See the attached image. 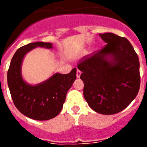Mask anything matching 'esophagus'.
<instances>
[{
    "instance_id": "obj_1",
    "label": "esophagus",
    "mask_w": 147,
    "mask_h": 147,
    "mask_svg": "<svg viewBox=\"0 0 147 147\" xmlns=\"http://www.w3.org/2000/svg\"><path fill=\"white\" fill-rule=\"evenodd\" d=\"M81 74H82L81 71H80V70H79V69H77V71H76V76L79 78L80 76H81Z\"/></svg>"
}]
</instances>
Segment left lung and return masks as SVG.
<instances>
[{
  "mask_svg": "<svg viewBox=\"0 0 147 147\" xmlns=\"http://www.w3.org/2000/svg\"><path fill=\"white\" fill-rule=\"evenodd\" d=\"M106 45L85 56L77 67L84 82V97L95 112H121L139 91V59L129 40L113 33L99 34Z\"/></svg>",
  "mask_w": 147,
  "mask_h": 147,
  "instance_id": "1",
  "label": "left lung"
}]
</instances>
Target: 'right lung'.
Returning a JSON list of instances; mask_svg holds the SVG:
<instances>
[{
	"instance_id": "1",
	"label": "right lung",
	"mask_w": 147,
	"mask_h": 147,
	"mask_svg": "<svg viewBox=\"0 0 147 147\" xmlns=\"http://www.w3.org/2000/svg\"><path fill=\"white\" fill-rule=\"evenodd\" d=\"M37 46L52 49V44L43 42H32L18 49L8 70L7 82L17 109L30 119L45 121L56 117L62 110L66 93L76 80V68L67 74L57 73L39 85H28L22 78V61L26 53Z\"/></svg>"
}]
</instances>
